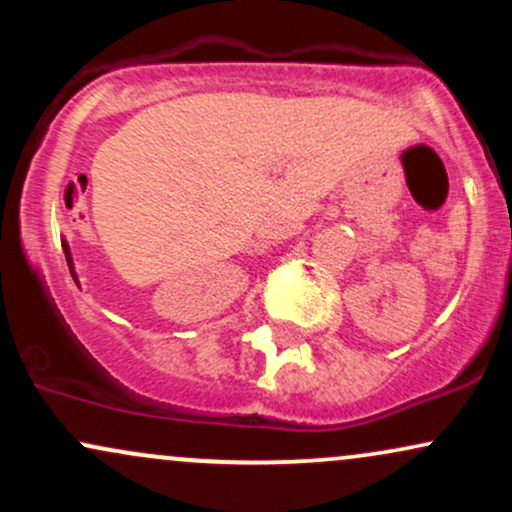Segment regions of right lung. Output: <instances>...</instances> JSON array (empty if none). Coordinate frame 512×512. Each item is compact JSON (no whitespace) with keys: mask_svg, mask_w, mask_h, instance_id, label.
<instances>
[{"mask_svg":"<svg viewBox=\"0 0 512 512\" xmlns=\"http://www.w3.org/2000/svg\"><path fill=\"white\" fill-rule=\"evenodd\" d=\"M62 250H64V257H67V267L69 272H72V279L76 281V286H79V279H76V272H74V260H72V250H69V243L62 238Z\"/></svg>","mask_w":512,"mask_h":512,"instance_id":"right-lung-1","label":"right lung"}]
</instances>
